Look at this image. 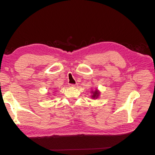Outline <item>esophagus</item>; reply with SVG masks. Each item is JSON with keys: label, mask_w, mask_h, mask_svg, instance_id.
I'll return each mask as SVG.
<instances>
[{"label": "esophagus", "mask_w": 155, "mask_h": 155, "mask_svg": "<svg viewBox=\"0 0 155 155\" xmlns=\"http://www.w3.org/2000/svg\"><path fill=\"white\" fill-rule=\"evenodd\" d=\"M69 86L70 87H75L78 86V84H69Z\"/></svg>", "instance_id": "1"}]
</instances>
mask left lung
I'll use <instances>...</instances> for the list:
<instances>
[{
	"mask_svg": "<svg viewBox=\"0 0 155 155\" xmlns=\"http://www.w3.org/2000/svg\"><path fill=\"white\" fill-rule=\"evenodd\" d=\"M92 92V97L94 98H94H97L98 96H99V95H100V92H98V91H97V89H96V90L94 92Z\"/></svg>",
	"mask_w": 155,
	"mask_h": 155,
	"instance_id": "left-lung-1",
	"label": "left lung"
}]
</instances>
